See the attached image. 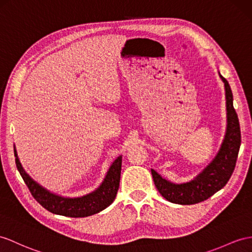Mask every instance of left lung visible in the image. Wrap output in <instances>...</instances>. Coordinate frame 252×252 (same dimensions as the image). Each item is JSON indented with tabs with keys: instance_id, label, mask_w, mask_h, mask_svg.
Instances as JSON below:
<instances>
[{
	"instance_id": "8db88e82",
	"label": "left lung",
	"mask_w": 252,
	"mask_h": 252,
	"mask_svg": "<svg viewBox=\"0 0 252 252\" xmlns=\"http://www.w3.org/2000/svg\"><path fill=\"white\" fill-rule=\"evenodd\" d=\"M225 91L226 129L222 143L213 160L192 180L185 183H173L162 177L152 169L155 186L164 199L172 203L187 205L208 199L225 186L234 171L241 146V128L235 109L233 107V94L229 82L220 75Z\"/></svg>"
}]
</instances>
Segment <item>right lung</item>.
<instances>
[{"mask_svg":"<svg viewBox=\"0 0 252 252\" xmlns=\"http://www.w3.org/2000/svg\"><path fill=\"white\" fill-rule=\"evenodd\" d=\"M16 165L24 183L27 184L35 200L47 211L66 217H88L107 208L114 201L118 193L121 179L122 155L110 165L105 179L94 191L81 197H62L42 187L31 177L23 169L14 146Z\"/></svg>","mask_w":252,"mask_h":252,"instance_id":"1","label":"right lung"}]
</instances>
